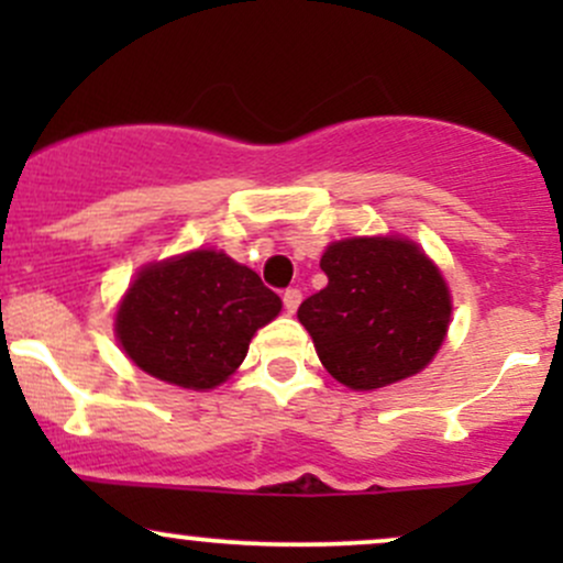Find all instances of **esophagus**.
<instances>
[{
	"instance_id": "esophagus-1",
	"label": "esophagus",
	"mask_w": 563,
	"mask_h": 563,
	"mask_svg": "<svg viewBox=\"0 0 563 563\" xmlns=\"http://www.w3.org/2000/svg\"><path fill=\"white\" fill-rule=\"evenodd\" d=\"M299 303H301V290L299 288L283 290V307H286V312L294 314L296 309H299Z\"/></svg>"
}]
</instances>
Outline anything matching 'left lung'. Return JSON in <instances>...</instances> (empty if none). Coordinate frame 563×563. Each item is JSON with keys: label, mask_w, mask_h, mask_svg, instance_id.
<instances>
[{"label": "left lung", "mask_w": 563, "mask_h": 563, "mask_svg": "<svg viewBox=\"0 0 563 563\" xmlns=\"http://www.w3.org/2000/svg\"><path fill=\"white\" fill-rule=\"evenodd\" d=\"M320 269L328 286L301 301L299 322L320 363L349 389H380L429 365L450 322L439 269L402 238L333 243Z\"/></svg>", "instance_id": "obj_1"}]
</instances>
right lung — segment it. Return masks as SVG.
<instances>
[{
	"label": "right lung",
	"mask_w": 563,
	"mask_h": 563,
	"mask_svg": "<svg viewBox=\"0 0 563 563\" xmlns=\"http://www.w3.org/2000/svg\"><path fill=\"white\" fill-rule=\"evenodd\" d=\"M280 296L222 251L151 264L126 290L115 333L142 371L183 389H214L243 363Z\"/></svg>",
	"instance_id": "right-lung-1"
}]
</instances>
